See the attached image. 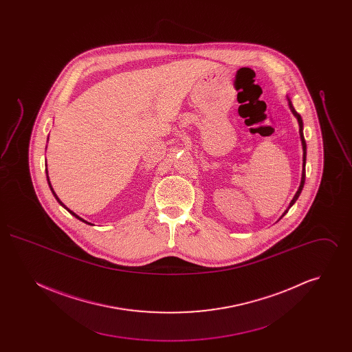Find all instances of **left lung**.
<instances>
[{
	"instance_id": "left-lung-1",
	"label": "left lung",
	"mask_w": 352,
	"mask_h": 352,
	"mask_svg": "<svg viewBox=\"0 0 352 352\" xmlns=\"http://www.w3.org/2000/svg\"><path fill=\"white\" fill-rule=\"evenodd\" d=\"M289 100V99H287ZM289 107H290V111L293 112V115L297 118L298 120V125H300V135H301V142H302V149H303V166H302V178H301V184H300V187H298V190H297V192H296V195H294V198L292 199L290 201V204H289V208L296 203V201L298 199V197H300V194H301L302 188H303V184H305V177H306V174H305V165H306V141H305V137H303V122H302V118L300 116V113H297V111L294 109V107H293V104H292V101L289 100ZM289 208L285 211L284 214H283V217H284L285 214L289 211ZM281 217V218H283Z\"/></svg>"
}]
</instances>
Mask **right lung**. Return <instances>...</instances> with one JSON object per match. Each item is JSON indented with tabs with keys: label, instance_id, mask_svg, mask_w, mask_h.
Here are the masks:
<instances>
[{
	"label": "right lung",
	"instance_id": "right-lung-1",
	"mask_svg": "<svg viewBox=\"0 0 352 352\" xmlns=\"http://www.w3.org/2000/svg\"><path fill=\"white\" fill-rule=\"evenodd\" d=\"M46 173H47V168H46ZM47 182H49V186H50L51 191H52V194H54V197H55V199H56V201H59V203H60V204H62V206H63V207H65V208H66V210H67L68 212H69V214H71V215H74V217H75V218L79 219V220H82V221H84V223H87V224H91V223H88V221H85V220H84V219L80 218V217H78V215H76V214H75V212H74V211H71V210H69V208H67V207H66V206H65V204H63V203H62V201H60V199H59V198H58V197H56V194H55V191H54V190H52V186H51L50 179H49V174H47Z\"/></svg>",
	"mask_w": 352,
	"mask_h": 352
}]
</instances>
